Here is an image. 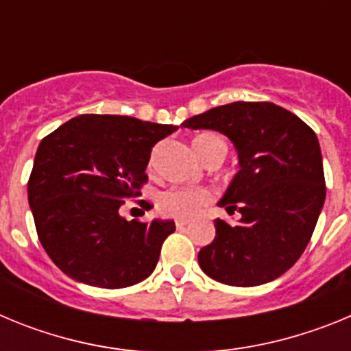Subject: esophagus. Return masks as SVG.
Segmentation results:
<instances>
[{
	"instance_id": "34e87169",
	"label": "esophagus",
	"mask_w": 351,
	"mask_h": 351,
	"mask_svg": "<svg viewBox=\"0 0 351 351\" xmlns=\"http://www.w3.org/2000/svg\"><path fill=\"white\" fill-rule=\"evenodd\" d=\"M176 226H178L179 230H182V228L188 226V221H184V219H178V221H176Z\"/></svg>"
}]
</instances>
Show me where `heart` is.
<instances>
[{
	"label": "heart",
	"mask_w": 351,
	"mask_h": 351,
	"mask_svg": "<svg viewBox=\"0 0 351 351\" xmlns=\"http://www.w3.org/2000/svg\"><path fill=\"white\" fill-rule=\"evenodd\" d=\"M219 141L213 135H200L193 141ZM214 200V193L204 188H188V186H178L172 188L167 193L161 195L160 206L161 209L169 213L170 216L179 219H191L197 218L198 214H202L204 209Z\"/></svg>",
	"instance_id": "obj_1"
}]
</instances>
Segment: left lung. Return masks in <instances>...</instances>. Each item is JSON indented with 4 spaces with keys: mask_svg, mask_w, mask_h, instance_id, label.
<instances>
[{
    "mask_svg": "<svg viewBox=\"0 0 351 351\" xmlns=\"http://www.w3.org/2000/svg\"><path fill=\"white\" fill-rule=\"evenodd\" d=\"M181 126L223 133L239 156V172L218 206L241 218L235 225L214 221L216 237L198 251L200 269L230 287L280 278L304 253L325 202L316 133L271 101H234Z\"/></svg>",
    "mask_w": 351,
    "mask_h": 351,
    "instance_id": "obj_1",
    "label": "left lung"
}]
</instances>
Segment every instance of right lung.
<instances>
[{"label": "right lung", "instance_id": "obj_1", "mask_svg": "<svg viewBox=\"0 0 351 351\" xmlns=\"http://www.w3.org/2000/svg\"><path fill=\"white\" fill-rule=\"evenodd\" d=\"M176 130L130 116L82 114L40 142L27 200L43 250L71 280L112 290L154 271L176 225L128 221L119 207L141 195L151 149Z\"/></svg>", "mask_w": 351, "mask_h": 351}]
</instances>
